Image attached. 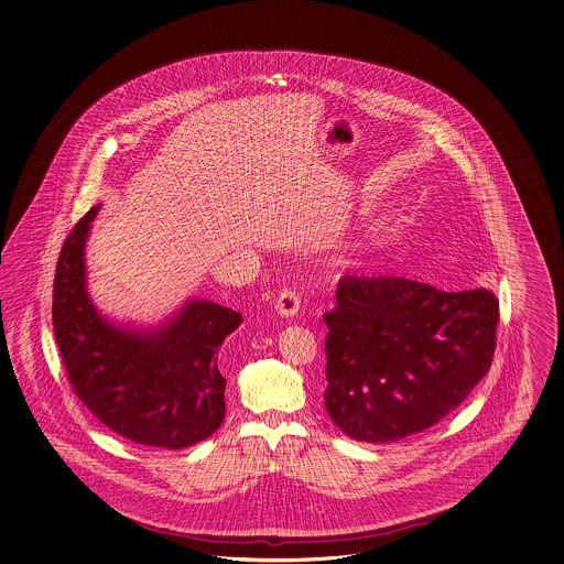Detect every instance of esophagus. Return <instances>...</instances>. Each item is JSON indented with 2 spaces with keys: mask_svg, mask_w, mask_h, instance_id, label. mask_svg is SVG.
<instances>
[{
  "mask_svg": "<svg viewBox=\"0 0 564 564\" xmlns=\"http://www.w3.org/2000/svg\"><path fill=\"white\" fill-rule=\"evenodd\" d=\"M300 305H302L300 293L295 289H283L275 303L276 314L281 317H295L300 312Z\"/></svg>",
  "mask_w": 564,
  "mask_h": 564,
  "instance_id": "obj_1",
  "label": "esophagus"
}]
</instances>
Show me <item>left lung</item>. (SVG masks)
Listing matches in <instances>:
<instances>
[{
    "label": "left lung",
    "mask_w": 564,
    "mask_h": 564,
    "mask_svg": "<svg viewBox=\"0 0 564 564\" xmlns=\"http://www.w3.org/2000/svg\"><path fill=\"white\" fill-rule=\"evenodd\" d=\"M326 314V410L348 438L391 444L454 412L489 372L499 302L398 276H343Z\"/></svg>",
    "instance_id": "obj_1"
}]
</instances>
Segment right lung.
Segmentation results:
<instances>
[{"label":"right lung","mask_w":564,"mask_h":564,"mask_svg":"<svg viewBox=\"0 0 564 564\" xmlns=\"http://www.w3.org/2000/svg\"><path fill=\"white\" fill-rule=\"evenodd\" d=\"M99 207L73 228L56 262L53 324L70 384L116 434L166 451L187 448L224 422L218 348L242 316L199 297H187L156 324L101 314L89 295L85 262Z\"/></svg>","instance_id":"obj_1"}]
</instances>
